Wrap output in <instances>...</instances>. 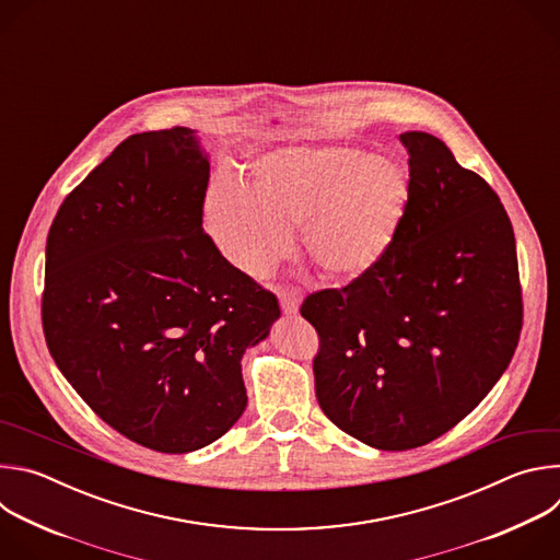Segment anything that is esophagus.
I'll return each mask as SVG.
<instances>
[{
	"label": "esophagus",
	"mask_w": 560,
	"mask_h": 560,
	"mask_svg": "<svg viewBox=\"0 0 560 560\" xmlns=\"http://www.w3.org/2000/svg\"><path fill=\"white\" fill-rule=\"evenodd\" d=\"M279 303H281V310H283L285 314H296L299 303H301V296H299L296 292H292V290H281V292H279Z\"/></svg>",
	"instance_id": "esophagus-1"
}]
</instances>
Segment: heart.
Wrapping results in <instances>:
<instances>
[{
  "instance_id": "b5f03b06",
  "label": "heart",
  "mask_w": 560,
  "mask_h": 560,
  "mask_svg": "<svg viewBox=\"0 0 560 560\" xmlns=\"http://www.w3.org/2000/svg\"><path fill=\"white\" fill-rule=\"evenodd\" d=\"M410 199L404 168L348 148H285L259 156L248 186L217 177L206 195V228L221 255L264 275L301 228L310 261L328 279L370 272L392 246Z\"/></svg>"
}]
</instances>
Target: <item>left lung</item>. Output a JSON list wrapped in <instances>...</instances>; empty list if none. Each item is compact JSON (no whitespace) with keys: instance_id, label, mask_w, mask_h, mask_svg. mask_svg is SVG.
<instances>
[{"instance_id":"obj_1","label":"left lung","mask_w":560,"mask_h":560,"mask_svg":"<svg viewBox=\"0 0 560 560\" xmlns=\"http://www.w3.org/2000/svg\"><path fill=\"white\" fill-rule=\"evenodd\" d=\"M410 199L383 259L301 316L318 335L316 401L376 450L425 445L483 401L523 328L512 221L492 186L434 135H401Z\"/></svg>"}]
</instances>
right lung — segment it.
Listing matches in <instances>:
<instances>
[{"label": "right lung", "instance_id": "obj_1", "mask_svg": "<svg viewBox=\"0 0 560 560\" xmlns=\"http://www.w3.org/2000/svg\"><path fill=\"white\" fill-rule=\"evenodd\" d=\"M208 179L190 128L130 135L63 199L46 242L50 357L104 423L166 454L244 415L242 357L281 314L203 232Z\"/></svg>", "mask_w": 560, "mask_h": 560}]
</instances>
